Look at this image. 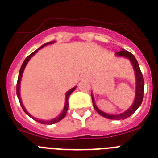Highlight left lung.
Wrapping results in <instances>:
<instances>
[{
    "label": "left lung",
    "instance_id": "1",
    "mask_svg": "<svg viewBox=\"0 0 158 158\" xmlns=\"http://www.w3.org/2000/svg\"><path fill=\"white\" fill-rule=\"evenodd\" d=\"M116 55L117 56H121V57H125L127 59H128L130 60V62L132 63V67L134 68L135 71V75H136V93H135V100L133 102V104L131 106V108H128V110H126L125 112H123V113L118 114V115H111V114H107L105 112H102L99 108H97V106L95 105V100H94L93 95L91 93V99H92V104H93L94 108L95 109V111L98 112V113L100 115V116H104L105 118H108L110 120H124L126 118L129 117L130 116H132V114L134 113L136 111V109L140 107V105L142 103L143 97H144V78H143L142 73L140 71V67H139V64L136 61V58L134 57V55L132 54H131L130 52L126 51V50H122L119 52L116 53Z\"/></svg>",
    "mask_w": 158,
    "mask_h": 158
}]
</instances>
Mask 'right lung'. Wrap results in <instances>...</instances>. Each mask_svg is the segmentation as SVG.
Returning <instances> with one entry per match:
<instances>
[{
	"mask_svg": "<svg viewBox=\"0 0 158 158\" xmlns=\"http://www.w3.org/2000/svg\"><path fill=\"white\" fill-rule=\"evenodd\" d=\"M53 42H46V43H45V44L42 45L41 47H39V48L38 49V50H36L35 51H34V52L32 53V54H30L29 56L26 58V59H25V61L23 62V63H22V67H21V69H20V71H19V75H18V83H17V95H18V99H19V102H20V104H21V106H22V109H23V111L25 112H26V114H27L28 116H30V117L32 118V119H34V120H36V121L39 122L40 124H55V123H57V122L60 121L61 120H63V118L65 117V116H66V114H67V110H68V98L69 96H70V95H71V93H72L73 91H75V88H76V87H73L72 89H71L70 91H68L67 92V94H66V100H65V106H64V108H63V112L59 115L58 117L54 118V119H53V120H38V119H37V118H34V116H32L31 115H30L29 112H27L26 110V108H25V107L23 106V104H22V99H21V96H20V84H21V80H22V74H23V71H24V69H25V67H26V64L28 63V62L30 61V59H31L32 57L34 56V54H36L37 52H38V50H39V49H42V47H44L45 46H46V45H49V44H51V43H53Z\"/></svg>",
	"mask_w": 158,
	"mask_h": 158,
	"instance_id": "obj_1",
	"label": "right lung"
}]
</instances>
